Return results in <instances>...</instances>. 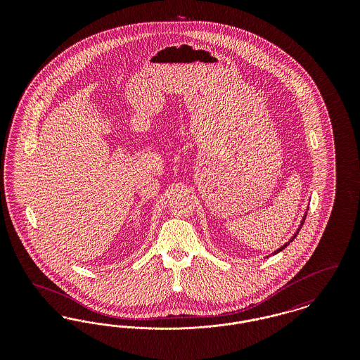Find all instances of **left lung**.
I'll use <instances>...</instances> for the list:
<instances>
[{
    "label": "left lung",
    "instance_id": "1",
    "mask_svg": "<svg viewBox=\"0 0 360 360\" xmlns=\"http://www.w3.org/2000/svg\"><path fill=\"white\" fill-rule=\"evenodd\" d=\"M305 219H307V214H305V216H304V219H302V223H301V225H300V228H301V226H302V224H304V221H305ZM300 228H298V231H300ZM298 231H297V232H295V233H294V236H292V238H291L290 241H292V240H294V238H295V236H297V233H298ZM290 241H288V243H286V244H285V245H282V247H281V248H278V250H276V251H274V255H275V254H278V252H281V251H282V250H283V248H286V247H288V245H289V243H290Z\"/></svg>",
    "mask_w": 360,
    "mask_h": 360
}]
</instances>
